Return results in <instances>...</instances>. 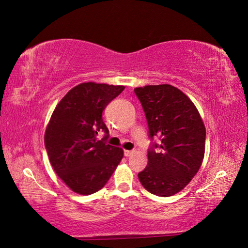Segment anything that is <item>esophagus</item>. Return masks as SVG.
Returning a JSON list of instances; mask_svg holds the SVG:
<instances>
[{
  "mask_svg": "<svg viewBox=\"0 0 248 248\" xmlns=\"http://www.w3.org/2000/svg\"><path fill=\"white\" fill-rule=\"evenodd\" d=\"M134 153V151H129V150H124V156H130V155H132Z\"/></svg>",
  "mask_w": 248,
  "mask_h": 248,
  "instance_id": "obj_1",
  "label": "esophagus"
}]
</instances>
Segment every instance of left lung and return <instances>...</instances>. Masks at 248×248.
<instances>
[{"label": "left lung", "instance_id": "left-lung-1", "mask_svg": "<svg viewBox=\"0 0 248 248\" xmlns=\"http://www.w3.org/2000/svg\"><path fill=\"white\" fill-rule=\"evenodd\" d=\"M143 108L152 142L149 163L138 174L151 194L170 197L188 185L204 156L205 128L194 103L176 87L146 85L134 89Z\"/></svg>", "mask_w": 248, "mask_h": 248}]
</instances>
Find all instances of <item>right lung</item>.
<instances>
[{"label": "right lung", "mask_w": 248, "mask_h": 248, "mask_svg": "<svg viewBox=\"0 0 248 248\" xmlns=\"http://www.w3.org/2000/svg\"><path fill=\"white\" fill-rule=\"evenodd\" d=\"M124 86L82 83L60 100L45 133L50 163L66 186L79 195H91L106 185L124 156L107 144L109 130L103 111ZM104 131L105 137H95Z\"/></svg>", "instance_id": "add662e5"}]
</instances>
